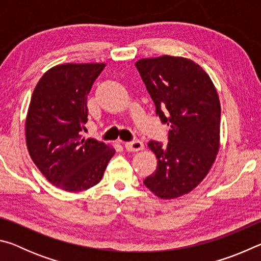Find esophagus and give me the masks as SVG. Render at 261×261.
I'll return each instance as SVG.
<instances>
[{
    "mask_svg": "<svg viewBox=\"0 0 261 261\" xmlns=\"http://www.w3.org/2000/svg\"><path fill=\"white\" fill-rule=\"evenodd\" d=\"M124 147L126 151H129V152H138L144 148V144L139 140L127 141V143H124Z\"/></svg>",
    "mask_w": 261,
    "mask_h": 261,
    "instance_id": "esophagus-1",
    "label": "esophagus"
}]
</instances>
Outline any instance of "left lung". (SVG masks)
Masks as SVG:
<instances>
[{"mask_svg": "<svg viewBox=\"0 0 261 261\" xmlns=\"http://www.w3.org/2000/svg\"><path fill=\"white\" fill-rule=\"evenodd\" d=\"M136 67L155 103L156 114L169 126V143L151 140L147 145L158 165L144 184L160 199H175L200 184L218 155V91L208 73L185 57H148L137 61Z\"/></svg>", "mask_w": 261, "mask_h": 261, "instance_id": "obj_1", "label": "left lung"}]
</instances>
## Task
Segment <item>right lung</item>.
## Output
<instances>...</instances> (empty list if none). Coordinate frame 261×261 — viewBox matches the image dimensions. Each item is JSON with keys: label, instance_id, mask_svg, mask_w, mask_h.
<instances>
[{"label": "right lung", "instance_id": "right-lung-1", "mask_svg": "<svg viewBox=\"0 0 261 261\" xmlns=\"http://www.w3.org/2000/svg\"><path fill=\"white\" fill-rule=\"evenodd\" d=\"M106 63H65L50 68L35 86L25 121L31 158L48 182L68 192L98 184L115 148L83 137L87 94Z\"/></svg>", "mask_w": 261, "mask_h": 261}]
</instances>
